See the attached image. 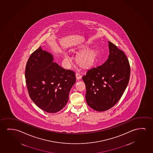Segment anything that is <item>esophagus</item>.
Listing matches in <instances>:
<instances>
[{
  "label": "esophagus",
  "mask_w": 153,
  "mask_h": 153,
  "mask_svg": "<svg viewBox=\"0 0 153 153\" xmlns=\"http://www.w3.org/2000/svg\"><path fill=\"white\" fill-rule=\"evenodd\" d=\"M76 77L77 80H80L82 78V75L80 74L79 73H76Z\"/></svg>",
  "instance_id": "esophagus-1"
}]
</instances>
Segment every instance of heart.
I'll use <instances>...</instances> for the list:
<instances>
[{
	"label": "heart",
	"mask_w": 153,
	"mask_h": 153,
	"mask_svg": "<svg viewBox=\"0 0 153 153\" xmlns=\"http://www.w3.org/2000/svg\"><path fill=\"white\" fill-rule=\"evenodd\" d=\"M64 58L65 61L66 62L70 61L71 59V56L67 53H64ZM92 60H93L92 56L88 53H82L78 58V62L81 65L85 66L90 64L92 62Z\"/></svg>",
	"instance_id": "1"
}]
</instances>
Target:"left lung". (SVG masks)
I'll return each instance as SVG.
<instances>
[{
	"label": "left lung",
	"instance_id": "left-lung-1",
	"mask_svg": "<svg viewBox=\"0 0 153 153\" xmlns=\"http://www.w3.org/2000/svg\"><path fill=\"white\" fill-rule=\"evenodd\" d=\"M108 42L109 55L106 62L89 69L82 78L86 88L87 103L98 111L108 110L118 102L130 77L126 56L113 43Z\"/></svg>",
	"mask_w": 153,
	"mask_h": 153
}]
</instances>
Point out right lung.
<instances>
[{"label":"right lung","instance_id":"right-lung-1","mask_svg":"<svg viewBox=\"0 0 153 153\" xmlns=\"http://www.w3.org/2000/svg\"><path fill=\"white\" fill-rule=\"evenodd\" d=\"M25 78L31 100L49 113H57L66 106L76 82L73 71L66 70L53 62V55L41 47L29 57Z\"/></svg>","mask_w":153,"mask_h":153}]
</instances>
